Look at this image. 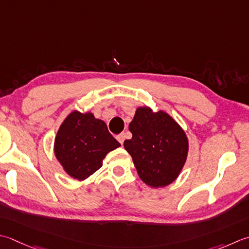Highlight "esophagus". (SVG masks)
<instances>
[{
	"label": "esophagus",
	"instance_id": "34e87169",
	"mask_svg": "<svg viewBox=\"0 0 249 249\" xmlns=\"http://www.w3.org/2000/svg\"><path fill=\"white\" fill-rule=\"evenodd\" d=\"M116 139H118L119 142L122 145H123V142H124V140H125V134H120L119 136H116Z\"/></svg>",
	"mask_w": 249,
	"mask_h": 249
}]
</instances>
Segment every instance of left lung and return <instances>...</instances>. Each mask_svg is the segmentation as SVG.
<instances>
[{
	"mask_svg": "<svg viewBox=\"0 0 249 249\" xmlns=\"http://www.w3.org/2000/svg\"><path fill=\"white\" fill-rule=\"evenodd\" d=\"M128 128L133 137L124 141V148L140 179L152 188L174 182L189 152V140L181 126L167 112H154L144 106L136 109Z\"/></svg>",
	"mask_w": 249,
	"mask_h": 249,
	"instance_id": "obj_1",
	"label": "left lung"
}]
</instances>
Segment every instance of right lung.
Returning <instances> with one entry per match:
<instances>
[{"instance_id":"add662e5","label":"right lung","mask_w":249,"mask_h":249,"mask_svg":"<svg viewBox=\"0 0 249 249\" xmlns=\"http://www.w3.org/2000/svg\"><path fill=\"white\" fill-rule=\"evenodd\" d=\"M120 145L104 121L91 112L74 110L57 131L53 153L66 174L82 181L97 172L106 155Z\"/></svg>"}]
</instances>
